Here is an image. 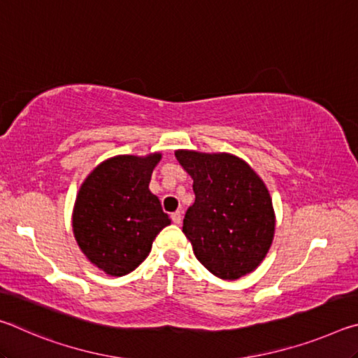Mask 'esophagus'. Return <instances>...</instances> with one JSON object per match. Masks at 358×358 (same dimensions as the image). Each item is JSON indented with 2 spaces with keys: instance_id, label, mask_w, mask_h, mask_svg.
<instances>
[{
  "instance_id": "1",
  "label": "esophagus",
  "mask_w": 358,
  "mask_h": 358,
  "mask_svg": "<svg viewBox=\"0 0 358 358\" xmlns=\"http://www.w3.org/2000/svg\"><path fill=\"white\" fill-rule=\"evenodd\" d=\"M171 217L175 224H180L181 222V211H175V213L171 215Z\"/></svg>"
}]
</instances>
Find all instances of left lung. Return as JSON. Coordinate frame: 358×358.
I'll return each instance as SVG.
<instances>
[{
	"label": "left lung",
	"instance_id": "8db88e82",
	"mask_svg": "<svg viewBox=\"0 0 358 358\" xmlns=\"http://www.w3.org/2000/svg\"><path fill=\"white\" fill-rule=\"evenodd\" d=\"M175 157L194 180L196 201L183 232L205 268L238 280L257 268L275 234V213L264 181L240 157L178 150Z\"/></svg>",
	"mask_w": 358,
	"mask_h": 358
}]
</instances>
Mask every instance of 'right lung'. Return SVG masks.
<instances>
[{
  "label": "right lung",
  "mask_w": 358,
  "mask_h": 358,
  "mask_svg": "<svg viewBox=\"0 0 358 358\" xmlns=\"http://www.w3.org/2000/svg\"><path fill=\"white\" fill-rule=\"evenodd\" d=\"M161 155L115 156L88 175L78 191L72 227L82 252L107 275L124 276L141 265L156 235L171 224L148 189Z\"/></svg>",
  "instance_id": "right-lung-1"
}]
</instances>
